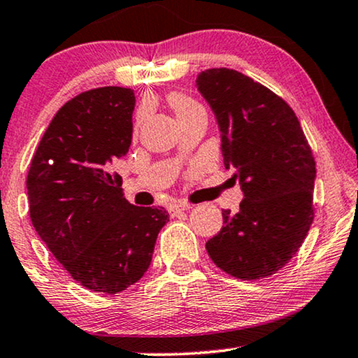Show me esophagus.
<instances>
[{
	"label": "esophagus",
	"mask_w": 358,
	"mask_h": 358,
	"mask_svg": "<svg viewBox=\"0 0 358 358\" xmlns=\"http://www.w3.org/2000/svg\"><path fill=\"white\" fill-rule=\"evenodd\" d=\"M189 208H192V205L187 203V202H174V203L169 205V213L176 215V213L182 212V210H189Z\"/></svg>",
	"instance_id": "34e87169"
}]
</instances>
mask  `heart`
<instances>
[{
  "mask_svg": "<svg viewBox=\"0 0 358 358\" xmlns=\"http://www.w3.org/2000/svg\"><path fill=\"white\" fill-rule=\"evenodd\" d=\"M169 102H171V106L174 107L178 117H182L185 114H190V112L200 109V106L197 104V102L184 94H171Z\"/></svg>",
  "mask_w": 358,
  "mask_h": 358,
  "instance_id": "obj_1",
  "label": "heart"
}]
</instances>
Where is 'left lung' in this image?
<instances>
[{"label":"left lung","mask_w":358,"mask_h":358,"mask_svg":"<svg viewBox=\"0 0 358 358\" xmlns=\"http://www.w3.org/2000/svg\"><path fill=\"white\" fill-rule=\"evenodd\" d=\"M195 86L244 195L238 213L223 210L224 227L205 248L223 272L259 280L280 271L310 231L315 158L295 112L266 86L228 68L199 73Z\"/></svg>","instance_id":"left-lung-1"}]
</instances>
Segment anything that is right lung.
<instances>
[{
    "label": "right lung",
    "instance_id": "right-lung-1",
    "mask_svg": "<svg viewBox=\"0 0 358 358\" xmlns=\"http://www.w3.org/2000/svg\"><path fill=\"white\" fill-rule=\"evenodd\" d=\"M135 92L107 86L68 101L43 134L27 174L34 228L68 273L92 292L114 293L148 271L163 207H135L112 178L129 153Z\"/></svg>",
    "mask_w": 358,
    "mask_h": 358
}]
</instances>
